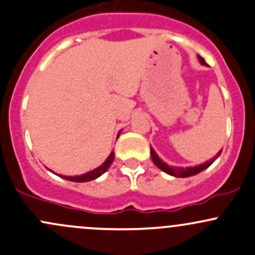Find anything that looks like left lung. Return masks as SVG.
I'll return each instance as SVG.
<instances>
[{
  "label": "left lung",
  "instance_id": "left-lung-1",
  "mask_svg": "<svg viewBox=\"0 0 255 255\" xmlns=\"http://www.w3.org/2000/svg\"><path fill=\"white\" fill-rule=\"evenodd\" d=\"M198 60H199V62L202 64H206L205 60L202 57V56L198 55ZM221 151H222V150H221ZM221 151H219L218 154H216L215 156H214L213 159L210 160V161H206L205 163H202V165H199V166H194V167L183 168V167H173V166H168L167 163L163 162L162 160L160 159L159 156H157L156 152H155L154 150L150 148V154H151L152 162H154L155 165H156L157 167L160 168V170H162L163 172L168 173V175H171V176H175V177H189V176H194V175H197V173L202 172L203 170L208 168L209 166L211 165V163H213L216 159H218V157L220 156V154H221Z\"/></svg>",
  "mask_w": 255,
  "mask_h": 255
}]
</instances>
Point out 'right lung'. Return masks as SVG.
Wrapping results in <instances>:
<instances>
[{
  "label": "right lung",
  "instance_id": "right-lung-1",
  "mask_svg": "<svg viewBox=\"0 0 255 255\" xmlns=\"http://www.w3.org/2000/svg\"><path fill=\"white\" fill-rule=\"evenodd\" d=\"M115 159V155L114 152H111L110 154V156L107 157L106 161L103 163L101 166H99L98 168H95V170L93 171H89L88 173H84V175H80V176H62V178L64 179H68V181H72V182H89V181H93V179L98 178V177H100L103 173H105L107 170H109V167L111 166L112 161H114Z\"/></svg>",
  "mask_w": 255,
  "mask_h": 255
}]
</instances>
